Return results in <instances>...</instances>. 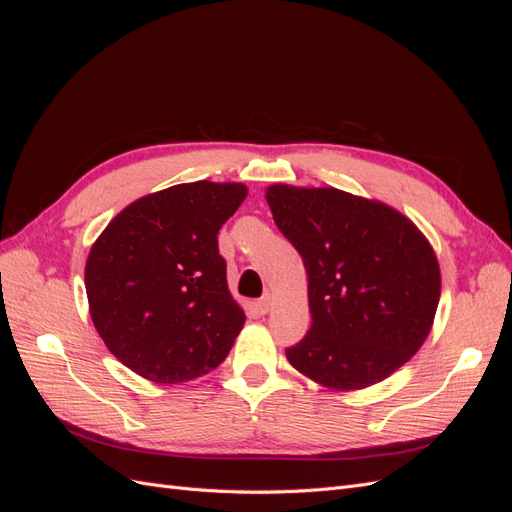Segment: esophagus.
<instances>
[{"instance_id": "esophagus-1", "label": "esophagus", "mask_w": 512, "mask_h": 512, "mask_svg": "<svg viewBox=\"0 0 512 512\" xmlns=\"http://www.w3.org/2000/svg\"><path fill=\"white\" fill-rule=\"evenodd\" d=\"M271 307H273V297H271V294H265V297L256 301V309H258L260 314H269Z\"/></svg>"}]
</instances>
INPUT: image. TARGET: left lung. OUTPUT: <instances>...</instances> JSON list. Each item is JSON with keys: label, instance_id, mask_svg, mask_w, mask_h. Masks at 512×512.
I'll return each instance as SVG.
<instances>
[{"label": "left lung", "instance_id": "left-lung-1", "mask_svg": "<svg viewBox=\"0 0 512 512\" xmlns=\"http://www.w3.org/2000/svg\"><path fill=\"white\" fill-rule=\"evenodd\" d=\"M267 203L307 271L312 327L286 350L290 365L333 391L389 378L427 339L440 265L404 213L335 188L275 183Z\"/></svg>", "mask_w": 512, "mask_h": 512}]
</instances>
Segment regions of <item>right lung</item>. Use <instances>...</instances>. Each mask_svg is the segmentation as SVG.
I'll use <instances>...</instances> for the list:
<instances>
[{
	"mask_svg": "<svg viewBox=\"0 0 512 512\" xmlns=\"http://www.w3.org/2000/svg\"><path fill=\"white\" fill-rule=\"evenodd\" d=\"M245 196L243 183H179L134 200L91 245L89 314L134 374L177 384L228 356L245 314L228 290L218 232Z\"/></svg>",
	"mask_w": 512,
	"mask_h": 512,
	"instance_id": "obj_1",
	"label": "right lung"
}]
</instances>
